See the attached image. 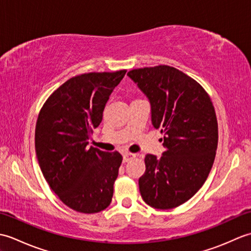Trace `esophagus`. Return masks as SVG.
I'll return each instance as SVG.
<instances>
[{"mask_svg":"<svg viewBox=\"0 0 251 251\" xmlns=\"http://www.w3.org/2000/svg\"><path fill=\"white\" fill-rule=\"evenodd\" d=\"M136 156H137V154H135V153H125L124 155H123V161L127 163V162H129L130 159L135 158Z\"/></svg>","mask_w":251,"mask_h":251,"instance_id":"esophagus-1","label":"esophagus"}]
</instances>
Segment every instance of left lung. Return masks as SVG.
<instances>
[{"instance_id": "8db88e82", "label": "left lung", "mask_w": 251, "mask_h": 251, "mask_svg": "<svg viewBox=\"0 0 251 251\" xmlns=\"http://www.w3.org/2000/svg\"><path fill=\"white\" fill-rule=\"evenodd\" d=\"M151 103L152 124L164 134L163 155L145 157L139 190L149 206L172 209L199 191L218 147V121L209 95L195 79L169 66L127 73Z\"/></svg>"}]
</instances>
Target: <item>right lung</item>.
<instances>
[{
    "label": "right lung",
    "mask_w": 251,
    "mask_h": 251,
    "mask_svg": "<svg viewBox=\"0 0 251 251\" xmlns=\"http://www.w3.org/2000/svg\"><path fill=\"white\" fill-rule=\"evenodd\" d=\"M126 70L90 72L69 78L42 106L35 126V152L45 180L63 204L82 214L110 205L123 157L87 148L102 121L106 101Z\"/></svg>",
    "instance_id": "1"
}]
</instances>
